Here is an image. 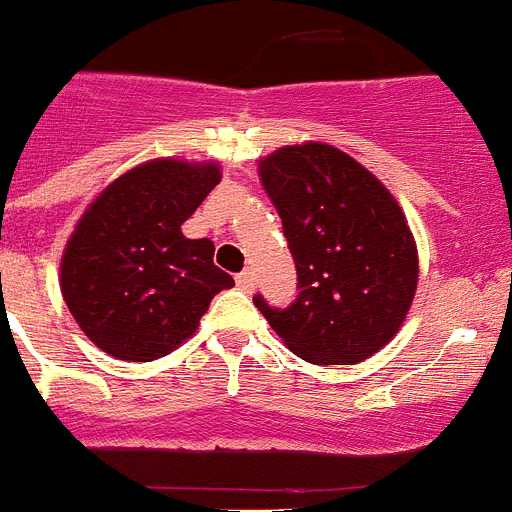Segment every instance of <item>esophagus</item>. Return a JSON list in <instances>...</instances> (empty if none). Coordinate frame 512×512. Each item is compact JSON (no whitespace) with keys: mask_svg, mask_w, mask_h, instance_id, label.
<instances>
[{"mask_svg":"<svg viewBox=\"0 0 512 512\" xmlns=\"http://www.w3.org/2000/svg\"><path fill=\"white\" fill-rule=\"evenodd\" d=\"M235 284H238V287H241L243 292H251V289L256 287V274H253L251 269L241 271V274H238V277H235Z\"/></svg>","mask_w":512,"mask_h":512,"instance_id":"1","label":"esophagus"}]
</instances>
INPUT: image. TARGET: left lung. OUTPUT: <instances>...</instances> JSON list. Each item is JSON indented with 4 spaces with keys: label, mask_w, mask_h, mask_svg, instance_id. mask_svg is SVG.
Returning <instances> with one entry per match:
<instances>
[{
    "label": "left lung",
    "mask_w": 512,
    "mask_h": 512,
    "mask_svg": "<svg viewBox=\"0 0 512 512\" xmlns=\"http://www.w3.org/2000/svg\"><path fill=\"white\" fill-rule=\"evenodd\" d=\"M282 217L297 295L253 305L300 359L356 364L402 325L418 284V251L405 215L372 171L323 143L279 148L259 166Z\"/></svg>",
    "instance_id": "obj_1"
}]
</instances>
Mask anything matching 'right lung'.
<instances>
[{
  "instance_id": "obj_1",
  "label": "right lung",
  "mask_w": 512,
  "mask_h": 512,
  "mask_svg": "<svg viewBox=\"0 0 512 512\" xmlns=\"http://www.w3.org/2000/svg\"><path fill=\"white\" fill-rule=\"evenodd\" d=\"M220 182L215 164L151 161L92 202L61 261L63 300L79 328L122 361H153L192 336L233 277L210 238L182 223Z\"/></svg>"
}]
</instances>
